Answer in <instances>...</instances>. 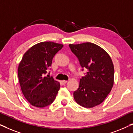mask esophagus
<instances>
[{"label": "esophagus", "instance_id": "34e87169", "mask_svg": "<svg viewBox=\"0 0 133 133\" xmlns=\"http://www.w3.org/2000/svg\"><path fill=\"white\" fill-rule=\"evenodd\" d=\"M61 82H62V83L63 85H65V83H67V82H68V81H62Z\"/></svg>", "mask_w": 133, "mask_h": 133}]
</instances>
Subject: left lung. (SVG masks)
<instances>
[{"mask_svg": "<svg viewBox=\"0 0 133 133\" xmlns=\"http://www.w3.org/2000/svg\"><path fill=\"white\" fill-rule=\"evenodd\" d=\"M69 46L79 60L82 71H88L80 79L79 88L73 92L74 100L85 108L101 104L113 86L114 69L110 56L92 43L70 44Z\"/></svg>", "mask_w": 133, "mask_h": 133, "instance_id": "obj_1", "label": "left lung"}]
</instances>
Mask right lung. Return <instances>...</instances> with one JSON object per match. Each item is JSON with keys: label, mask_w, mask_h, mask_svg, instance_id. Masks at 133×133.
I'll list each match as a JSON object with an SVG mask.
<instances>
[{"label": "right lung", "mask_w": 133, "mask_h": 133, "mask_svg": "<svg viewBox=\"0 0 133 133\" xmlns=\"http://www.w3.org/2000/svg\"><path fill=\"white\" fill-rule=\"evenodd\" d=\"M63 46L52 42L39 43L25 52L19 63L18 77L22 91L34 107L43 108L55 100L61 85L52 76L45 75L54 56Z\"/></svg>", "instance_id": "obj_1"}]
</instances>
